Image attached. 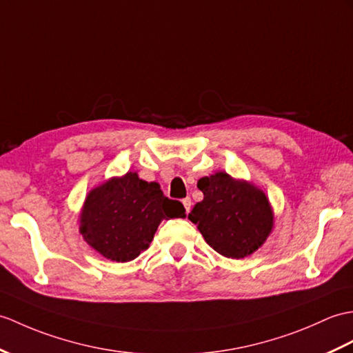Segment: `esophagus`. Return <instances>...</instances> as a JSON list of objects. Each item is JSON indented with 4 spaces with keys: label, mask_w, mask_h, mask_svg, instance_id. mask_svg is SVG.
<instances>
[{
    "label": "esophagus",
    "mask_w": 353,
    "mask_h": 353,
    "mask_svg": "<svg viewBox=\"0 0 353 353\" xmlns=\"http://www.w3.org/2000/svg\"><path fill=\"white\" fill-rule=\"evenodd\" d=\"M182 203H183V206H185V209H186V214H190L191 206H192V200L190 199V196H186V199L182 200Z\"/></svg>",
    "instance_id": "1"
}]
</instances>
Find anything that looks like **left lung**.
Returning <instances> with one entry per match:
<instances>
[{
	"instance_id": "obj_1",
	"label": "left lung",
	"mask_w": 353,
	"mask_h": 353,
	"mask_svg": "<svg viewBox=\"0 0 353 353\" xmlns=\"http://www.w3.org/2000/svg\"><path fill=\"white\" fill-rule=\"evenodd\" d=\"M196 188L204 199L188 218L216 252L228 259H243L263 245L274 224L272 209L263 192L227 173L203 177Z\"/></svg>"
}]
</instances>
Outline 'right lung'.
I'll return each instance as SVG.
<instances>
[{"label":"right lung","mask_w":353,"mask_h":353,"mask_svg":"<svg viewBox=\"0 0 353 353\" xmlns=\"http://www.w3.org/2000/svg\"><path fill=\"white\" fill-rule=\"evenodd\" d=\"M183 216V204L163 195L157 182L128 173L88 194L79 230L103 257L125 263L149 248L162 219Z\"/></svg>","instance_id":"right-lung-1"}]
</instances>
